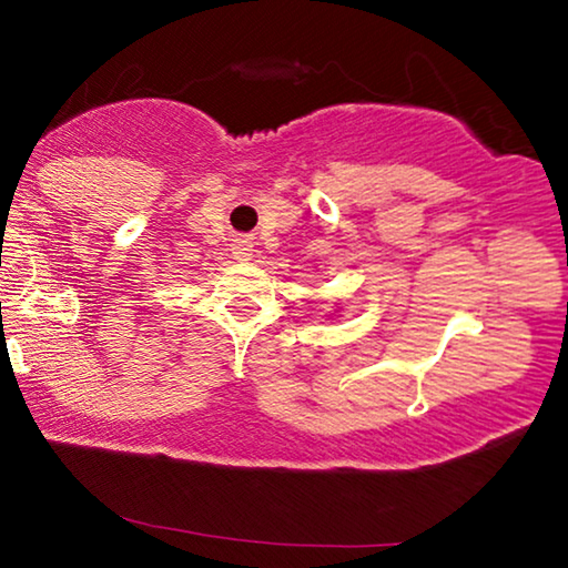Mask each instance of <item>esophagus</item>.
I'll return each mask as SVG.
<instances>
[{
    "mask_svg": "<svg viewBox=\"0 0 568 568\" xmlns=\"http://www.w3.org/2000/svg\"><path fill=\"white\" fill-rule=\"evenodd\" d=\"M232 253H235L237 261H251L253 258V243L247 237H237L232 243Z\"/></svg>",
    "mask_w": 568,
    "mask_h": 568,
    "instance_id": "1",
    "label": "esophagus"
}]
</instances>
